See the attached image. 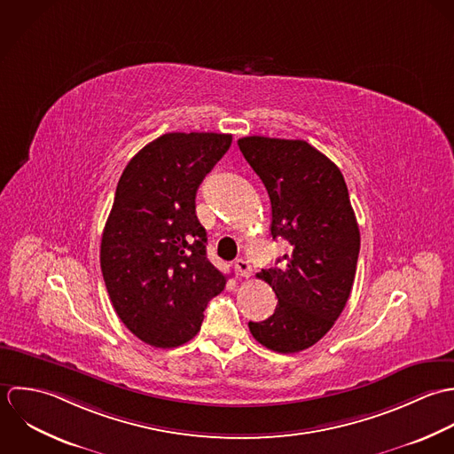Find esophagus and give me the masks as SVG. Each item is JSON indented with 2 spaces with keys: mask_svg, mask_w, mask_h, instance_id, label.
<instances>
[{
  "mask_svg": "<svg viewBox=\"0 0 454 454\" xmlns=\"http://www.w3.org/2000/svg\"><path fill=\"white\" fill-rule=\"evenodd\" d=\"M235 270H237V273L240 275V277H249L251 275V272H253V267L249 265V262H246V260H237L235 262Z\"/></svg>",
  "mask_w": 454,
  "mask_h": 454,
  "instance_id": "esophagus-1",
  "label": "esophagus"
}]
</instances>
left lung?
Returning <instances> with one entry per match:
<instances>
[{
	"mask_svg": "<svg viewBox=\"0 0 454 454\" xmlns=\"http://www.w3.org/2000/svg\"><path fill=\"white\" fill-rule=\"evenodd\" d=\"M239 147L265 184L272 239L291 253L256 277L275 291L273 316L249 323L265 348L291 355L321 340L342 314L356 275L360 230L339 167L305 140L244 137Z\"/></svg>",
	"mask_w": 454,
	"mask_h": 454,
	"instance_id": "left-lung-1",
	"label": "left lung"
}]
</instances>
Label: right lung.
I'll return each mask as SVG.
<instances>
[{
	"mask_svg": "<svg viewBox=\"0 0 454 454\" xmlns=\"http://www.w3.org/2000/svg\"><path fill=\"white\" fill-rule=\"evenodd\" d=\"M230 145L224 133H167L138 151L119 179L99 263L117 316L149 346L191 340L226 286L207 260L194 198Z\"/></svg>",
	"mask_w": 454,
	"mask_h": 454,
	"instance_id": "1",
	"label": "right lung"
}]
</instances>
